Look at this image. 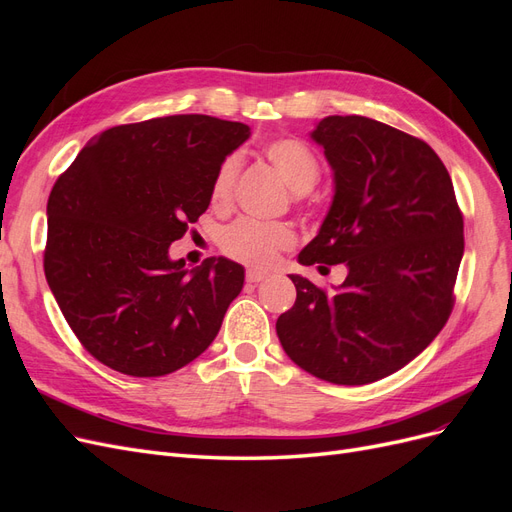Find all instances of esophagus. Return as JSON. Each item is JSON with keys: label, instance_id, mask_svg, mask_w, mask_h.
I'll use <instances>...</instances> for the list:
<instances>
[{"label": "esophagus", "instance_id": "esophagus-1", "mask_svg": "<svg viewBox=\"0 0 512 512\" xmlns=\"http://www.w3.org/2000/svg\"><path fill=\"white\" fill-rule=\"evenodd\" d=\"M267 277H269V273L260 271V269H247V273H245V280L250 284H258L262 280H267Z\"/></svg>", "mask_w": 512, "mask_h": 512}]
</instances>
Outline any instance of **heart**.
<instances>
[{"label":"heart","mask_w":512,"mask_h":512,"mask_svg":"<svg viewBox=\"0 0 512 512\" xmlns=\"http://www.w3.org/2000/svg\"><path fill=\"white\" fill-rule=\"evenodd\" d=\"M262 153L294 194L309 192L320 179L322 168L318 156L299 138H275L262 147ZM239 168V153H230L215 170L211 183V203L215 207L230 205ZM220 243L230 258L241 260L245 265L265 267L294 243V232L288 224L280 222L237 220L222 232Z\"/></svg>","instance_id":"b5f03b06"}]
</instances>
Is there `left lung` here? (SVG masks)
I'll return each instance as SVG.
<instances>
[{
    "instance_id": "left-lung-1",
    "label": "left lung",
    "mask_w": 512,
    "mask_h": 512,
    "mask_svg": "<svg viewBox=\"0 0 512 512\" xmlns=\"http://www.w3.org/2000/svg\"><path fill=\"white\" fill-rule=\"evenodd\" d=\"M309 138L333 170V200L299 262H344L320 290L292 273L297 301L275 322L307 374L359 386L395 374L442 331L463 258V218L446 166L427 143L361 115H331Z\"/></svg>"
}]
</instances>
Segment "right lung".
Here are the masks:
<instances>
[{"label": "right lung", "mask_w": 512, "mask_h": 512, "mask_svg": "<svg viewBox=\"0 0 512 512\" xmlns=\"http://www.w3.org/2000/svg\"><path fill=\"white\" fill-rule=\"evenodd\" d=\"M239 121L170 115L104 130L49 196L44 275L85 350L126 376L173 374L218 335L245 269L173 260L211 203L215 170L250 138Z\"/></svg>", "instance_id": "add662e5"}]
</instances>
